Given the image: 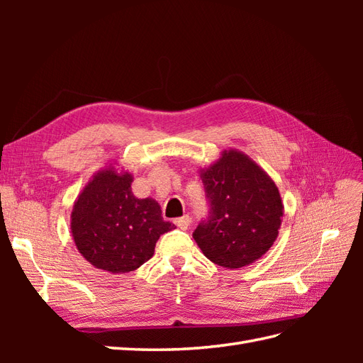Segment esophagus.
Segmentation results:
<instances>
[{"instance_id":"obj_1","label":"esophagus","mask_w":363,"mask_h":363,"mask_svg":"<svg viewBox=\"0 0 363 363\" xmlns=\"http://www.w3.org/2000/svg\"><path fill=\"white\" fill-rule=\"evenodd\" d=\"M174 224L177 225L179 228H182V230H188L189 225H191V218H189V215H184V216H182V218L175 219Z\"/></svg>"}]
</instances>
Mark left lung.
Instances as JSON below:
<instances>
[{"label":"left lung","mask_w":363,"mask_h":363,"mask_svg":"<svg viewBox=\"0 0 363 363\" xmlns=\"http://www.w3.org/2000/svg\"><path fill=\"white\" fill-rule=\"evenodd\" d=\"M211 215L194 232L203 255L216 265L236 269L259 260L276 242L284 207L279 188L242 151L224 150L200 168Z\"/></svg>","instance_id":"8db88e82"}]
</instances>
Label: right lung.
I'll return each mask as SVG.
<instances>
[{
	"label": "right lung",
	"instance_id": "obj_1",
	"mask_svg": "<svg viewBox=\"0 0 363 363\" xmlns=\"http://www.w3.org/2000/svg\"><path fill=\"white\" fill-rule=\"evenodd\" d=\"M131 182L128 171L107 164L86 183L71 212L77 250L92 267L112 274L144 265L155 255L159 238L174 228L163 221L156 200L136 199Z\"/></svg>",
	"mask_w": 363,
	"mask_h": 363
}]
</instances>
